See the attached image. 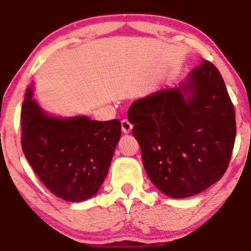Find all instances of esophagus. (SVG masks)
<instances>
[{"label": "esophagus", "instance_id": "34e87169", "mask_svg": "<svg viewBox=\"0 0 251 251\" xmlns=\"http://www.w3.org/2000/svg\"><path fill=\"white\" fill-rule=\"evenodd\" d=\"M132 128H133V125H132V124L129 123L127 119H124L123 122H122V131H123V133H125V134L129 133V132L132 131Z\"/></svg>", "mask_w": 251, "mask_h": 251}]
</instances>
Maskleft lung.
Here are the masks:
<instances>
[{"label": "left lung", "instance_id": "left-lung-1", "mask_svg": "<svg viewBox=\"0 0 251 251\" xmlns=\"http://www.w3.org/2000/svg\"><path fill=\"white\" fill-rule=\"evenodd\" d=\"M128 120L150 180L172 198L221 179L236 137L235 109L217 68L204 60L176 87L132 102Z\"/></svg>", "mask_w": 251, "mask_h": 251}]
</instances>
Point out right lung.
I'll list each match as a JSON object with an SVG mask.
<instances>
[{
	"label": "right lung",
	"instance_id": "right-lung-1",
	"mask_svg": "<svg viewBox=\"0 0 251 251\" xmlns=\"http://www.w3.org/2000/svg\"><path fill=\"white\" fill-rule=\"evenodd\" d=\"M21 122L22 150L46 188L68 201H83L99 191L122 135L119 120L51 116L35 100L31 83Z\"/></svg>",
	"mask_w": 251,
	"mask_h": 251
}]
</instances>
